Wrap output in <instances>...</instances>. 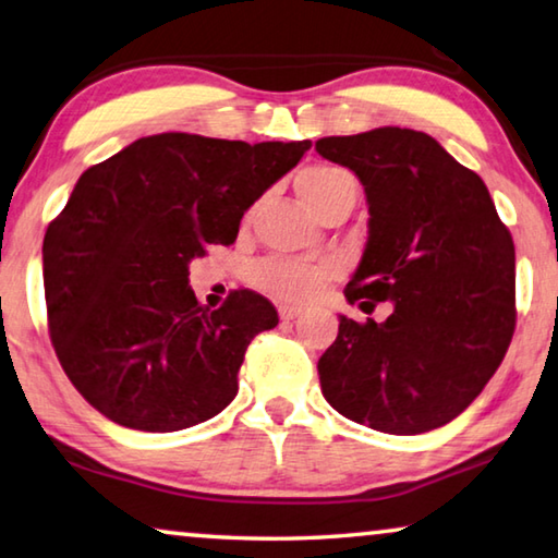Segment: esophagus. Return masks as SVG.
I'll return each instance as SVG.
<instances>
[{"label":"esophagus","instance_id":"esophagus-1","mask_svg":"<svg viewBox=\"0 0 558 558\" xmlns=\"http://www.w3.org/2000/svg\"><path fill=\"white\" fill-rule=\"evenodd\" d=\"M298 315H300V307H293V305H280V320H282V323L295 320Z\"/></svg>","mask_w":558,"mask_h":558}]
</instances>
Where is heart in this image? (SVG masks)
Returning <instances> with one entry per match:
<instances>
[{
	"label": "heart",
	"mask_w": 558,
	"mask_h": 558,
	"mask_svg": "<svg viewBox=\"0 0 558 558\" xmlns=\"http://www.w3.org/2000/svg\"><path fill=\"white\" fill-rule=\"evenodd\" d=\"M298 193L320 216L332 203L355 198V179L340 166L317 163L300 171ZM327 276H330V265L325 263L268 260L260 265L255 280L270 295L288 300V303H300V300L313 298Z\"/></svg>",
	"instance_id": "1"
}]
</instances>
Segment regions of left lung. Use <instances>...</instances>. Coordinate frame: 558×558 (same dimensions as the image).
<instances>
[{
  "mask_svg": "<svg viewBox=\"0 0 558 558\" xmlns=\"http://www.w3.org/2000/svg\"><path fill=\"white\" fill-rule=\"evenodd\" d=\"M365 185L369 235L350 303L385 323L340 315L317 362L325 400L387 435L452 422L501 365L517 325L514 241L484 181L422 131L383 126L315 141Z\"/></svg>",
  "mask_w": 558,
  "mask_h": 558,
  "instance_id": "left-lung-1",
  "label": "left lung"
}]
</instances>
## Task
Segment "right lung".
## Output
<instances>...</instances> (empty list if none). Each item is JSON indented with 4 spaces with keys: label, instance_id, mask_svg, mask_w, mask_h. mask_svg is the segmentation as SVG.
Instances as JSON below:
<instances>
[{
    "label": "right lung",
    "instance_id": "1",
    "mask_svg": "<svg viewBox=\"0 0 558 558\" xmlns=\"http://www.w3.org/2000/svg\"><path fill=\"white\" fill-rule=\"evenodd\" d=\"M307 148L173 131L86 168L41 255L51 344L94 410L129 429L175 432L233 402L247 344L278 311L253 290L203 307L189 263L231 245L245 210Z\"/></svg>",
    "mask_w": 558,
    "mask_h": 558
}]
</instances>
